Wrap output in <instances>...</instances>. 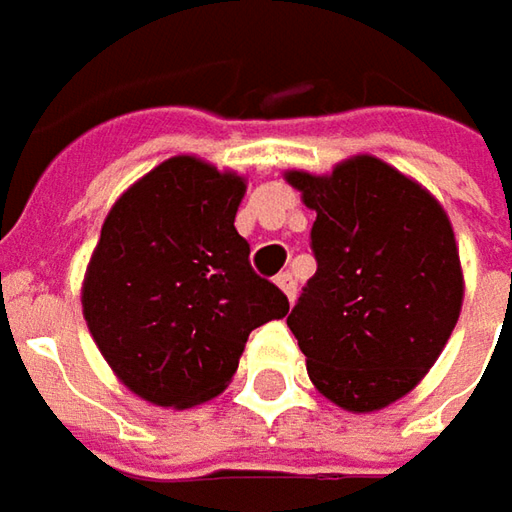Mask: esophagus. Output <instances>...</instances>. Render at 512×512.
I'll return each mask as SVG.
<instances>
[{"label": "esophagus", "mask_w": 512, "mask_h": 512, "mask_svg": "<svg viewBox=\"0 0 512 512\" xmlns=\"http://www.w3.org/2000/svg\"><path fill=\"white\" fill-rule=\"evenodd\" d=\"M276 285L285 290V296L290 299V302L296 299V279H293V273H290V270H285V273H279V276H276Z\"/></svg>", "instance_id": "1"}]
</instances>
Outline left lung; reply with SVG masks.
<instances>
[{
  "label": "left lung",
  "mask_w": 512,
  "mask_h": 512,
  "mask_svg": "<svg viewBox=\"0 0 512 512\" xmlns=\"http://www.w3.org/2000/svg\"><path fill=\"white\" fill-rule=\"evenodd\" d=\"M316 210V273L287 327L310 382L353 413L410 393L439 359L462 310V267L442 205L373 156L330 176L287 173Z\"/></svg>",
  "instance_id": "8db88e82"
}]
</instances>
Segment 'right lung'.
<instances>
[{
    "label": "right lung",
    "instance_id": "1",
    "mask_svg": "<svg viewBox=\"0 0 512 512\" xmlns=\"http://www.w3.org/2000/svg\"><path fill=\"white\" fill-rule=\"evenodd\" d=\"M242 196V176L173 156L122 193L102 225L82 287L85 322L113 373L148 402L219 396L250 330L290 310L233 227Z\"/></svg>",
    "mask_w": 512,
    "mask_h": 512
}]
</instances>
